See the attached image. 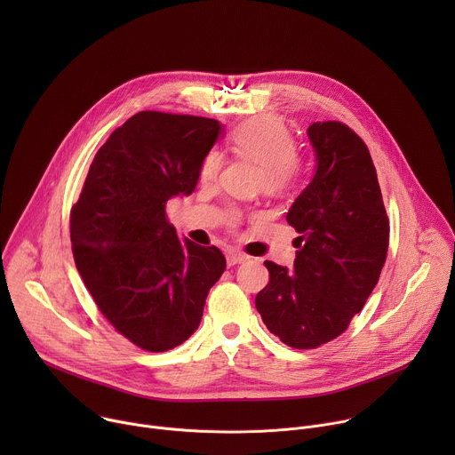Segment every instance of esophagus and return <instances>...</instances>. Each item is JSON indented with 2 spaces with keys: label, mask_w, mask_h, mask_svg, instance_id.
Returning a JSON list of instances; mask_svg holds the SVG:
<instances>
[{
  "label": "esophagus",
  "mask_w": 455,
  "mask_h": 455,
  "mask_svg": "<svg viewBox=\"0 0 455 455\" xmlns=\"http://www.w3.org/2000/svg\"><path fill=\"white\" fill-rule=\"evenodd\" d=\"M244 261H248V257L244 253H241V251H228V255H227L228 267H235V265H241Z\"/></svg>",
  "instance_id": "esophagus-1"
}]
</instances>
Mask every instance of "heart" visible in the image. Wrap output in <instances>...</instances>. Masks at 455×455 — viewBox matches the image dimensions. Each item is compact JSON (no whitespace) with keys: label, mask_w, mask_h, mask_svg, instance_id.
<instances>
[{"label":"heart","mask_w":455,"mask_h":455,"mask_svg":"<svg viewBox=\"0 0 455 455\" xmlns=\"http://www.w3.org/2000/svg\"><path fill=\"white\" fill-rule=\"evenodd\" d=\"M230 148L235 155L261 165V181L267 190L290 188L304 172V158L293 149V135L288 125L275 115H257L239 124L230 135ZM223 167V155L211 149L200 169L204 181H212Z\"/></svg>","instance_id":"1"}]
</instances>
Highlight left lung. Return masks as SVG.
Masks as SVG:
<instances>
[{
  "instance_id": "left-lung-1",
  "label": "left lung",
  "mask_w": 455,
  "mask_h": 455,
  "mask_svg": "<svg viewBox=\"0 0 455 455\" xmlns=\"http://www.w3.org/2000/svg\"><path fill=\"white\" fill-rule=\"evenodd\" d=\"M315 174L288 211L300 234L293 270L265 261L255 297L267 328L290 347L313 349L346 331L385 265L388 218L363 140L340 122L307 127Z\"/></svg>"
}]
</instances>
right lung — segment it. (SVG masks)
I'll return each instance as SVG.
<instances>
[{"instance_id": "obj_1", "label": "right lung", "mask_w": 455, "mask_h": 455, "mask_svg": "<svg viewBox=\"0 0 455 455\" xmlns=\"http://www.w3.org/2000/svg\"><path fill=\"white\" fill-rule=\"evenodd\" d=\"M214 118L140 111L97 151L70 237L79 275L100 313L135 346L162 353L198 330L225 272L216 246L180 239L165 205L188 196L223 135Z\"/></svg>"}]
</instances>
